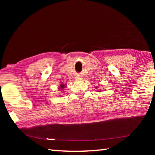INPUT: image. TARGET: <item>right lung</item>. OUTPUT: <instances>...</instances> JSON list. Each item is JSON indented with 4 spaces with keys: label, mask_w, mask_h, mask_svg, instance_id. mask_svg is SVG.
<instances>
[{
    "label": "right lung",
    "mask_w": 155,
    "mask_h": 155,
    "mask_svg": "<svg viewBox=\"0 0 155 155\" xmlns=\"http://www.w3.org/2000/svg\"><path fill=\"white\" fill-rule=\"evenodd\" d=\"M65 85H64V84H61V85H60V88L61 89V90H63V89L64 88H65Z\"/></svg>",
    "instance_id": "add662e5"
}]
</instances>
